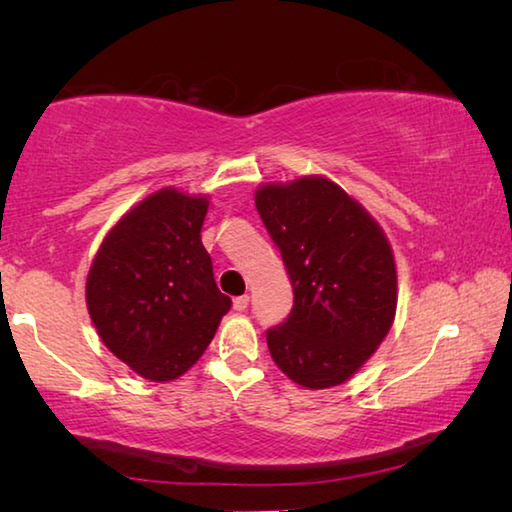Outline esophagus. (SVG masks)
<instances>
[{"instance_id": "34e87169", "label": "esophagus", "mask_w": 512, "mask_h": 512, "mask_svg": "<svg viewBox=\"0 0 512 512\" xmlns=\"http://www.w3.org/2000/svg\"><path fill=\"white\" fill-rule=\"evenodd\" d=\"M248 302H250L248 296H237L235 300H232V307H235V311H246Z\"/></svg>"}]
</instances>
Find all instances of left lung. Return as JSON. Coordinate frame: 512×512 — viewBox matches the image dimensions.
I'll return each mask as SVG.
<instances>
[{
  "instance_id": "8db88e82",
  "label": "left lung",
  "mask_w": 512,
  "mask_h": 512,
  "mask_svg": "<svg viewBox=\"0 0 512 512\" xmlns=\"http://www.w3.org/2000/svg\"><path fill=\"white\" fill-rule=\"evenodd\" d=\"M255 205L293 287L289 318L266 332L271 357L311 391L339 386L393 325L391 244L361 203L323 176L262 185Z\"/></svg>"
}]
</instances>
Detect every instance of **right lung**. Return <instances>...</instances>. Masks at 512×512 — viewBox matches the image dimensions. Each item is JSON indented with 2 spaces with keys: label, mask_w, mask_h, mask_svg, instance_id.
<instances>
[{
  "label": "right lung",
  "mask_w": 512,
  "mask_h": 512,
  "mask_svg": "<svg viewBox=\"0 0 512 512\" xmlns=\"http://www.w3.org/2000/svg\"><path fill=\"white\" fill-rule=\"evenodd\" d=\"M207 205L173 187L146 196L108 232L88 273L101 341L144 379L185 375L232 305L201 241Z\"/></svg>",
  "instance_id": "1"
}]
</instances>
